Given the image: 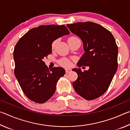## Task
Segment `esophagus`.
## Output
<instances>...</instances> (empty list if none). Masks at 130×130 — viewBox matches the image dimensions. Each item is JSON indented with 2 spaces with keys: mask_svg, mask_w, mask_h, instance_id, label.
Listing matches in <instances>:
<instances>
[{
  "mask_svg": "<svg viewBox=\"0 0 130 130\" xmlns=\"http://www.w3.org/2000/svg\"><path fill=\"white\" fill-rule=\"evenodd\" d=\"M71 69H69V68H67V69H65V72H66V73H69V72H71Z\"/></svg>",
  "mask_w": 130,
  "mask_h": 130,
  "instance_id": "1",
  "label": "esophagus"
}]
</instances>
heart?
<instances>
[{
    "label": "heart",
    "mask_w": 130,
    "mask_h": 130,
    "mask_svg": "<svg viewBox=\"0 0 130 130\" xmlns=\"http://www.w3.org/2000/svg\"><path fill=\"white\" fill-rule=\"evenodd\" d=\"M76 37H70L69 39H73V38H76ZM57 43V41H54L52 43V48H54L55 45H56V44ZM60 65H61L62 66H63V67H69L70 65V62L69 61V60H67V59H62V60H61L60 61Z\"/></svg>",
    "instance_id": "obj_1"
}]
</instances>
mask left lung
Segmentation results:
<instances>
[{
  "label": "left lung",
  "mask_w": 130,
  "mask_h": 130,
  "mask_svg": "<svg viewBox=\"0 0 130 130\" xmlns=\"http://www.w3.org/2000/svg\"><path fill=\"white\" fill-rule=\"evenodd\" d=\"M67 26L83 43L85 53L77 65L89 68L84 72L80 68L72 69L78 74L73 88L85 99H95L108 89L117 70L118 49L115 39L109 31L95 23L78 22Z\"/></svg>",
  "instance_id": "1"
}]
</instances>
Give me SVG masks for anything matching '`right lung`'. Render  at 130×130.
Listing matches in <instances>:
<instances>
[{
	"instance_id": "add662e5",
	"label": "right lung",
	"mask_w": 130,
	"mask_h": 130,
	"mask_svg": "<svg viewBox=\"0 0 130 130\" xmlns=\"http://www.w3.org/2000/svg\"><path fill=\"white\" fill-rule=\"evenodd\" d=\"M70 32L64 25H46L31 28L15 46L14 74L30 100L43 103L56 91V84L65 73L61 67L49 70L43 59L52 53V43Z\"/></svg>"
}]
</instances>
